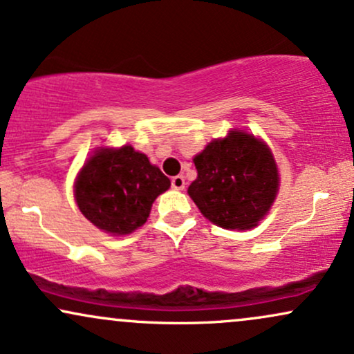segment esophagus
<instances>
[{
    "label": "esophagus",
    "mask_w": 354,
    "mask_h": 354,
    "mask_svg": "<svg viewBox=\"0 0 354 354\" xmlns=\"http://www.w3.org/2000/svg\"><path fill=\"white\" fill-rule=\"evenodd\" d=\"M185 178L183 176H174V178H171V188L173 189H178V191H181V189H185Z\"/></svg>",
    "instance_id": "34e87169"
}]
</instances>
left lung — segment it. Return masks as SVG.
<instances>
[{
    "mask_svg": "<svg viewBox=\"0 0 354 354\" xmlns=\"http://www.w3.org/2000/svg\"><path fill=\"white\" fill-rule=\"evenodd\" d=\"M198 178L188 194L216 226L250 230L270 209L278 193L273 154L253 135L231 131L194 158Z\"/></svg>",
    "mask_w": 354,
    "mask_h": 354,
    "instance_id": "obj_1",
    "label": "left lung"
}]
</instances>
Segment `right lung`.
<instances>
[{
	"instance_id": "1",
	"label": "right lung",
	"mask_w": 354,
	"mask_h": 354,
	"mask_svg": "<svg viewBox=\"0 0 354 354\" xmlns=\"http://www.w3.org/2000/svg\"><path fill=\"white\" fill-rule=\"evenodd\" d=\"M168 178L131 146L100 149L81 169L75 198L96 228L128 234L149 216L153 201L169 188Z\"/></svg>"
}]
</instances>
